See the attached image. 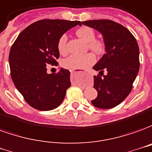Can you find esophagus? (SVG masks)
I'll use <instances>...</instances> for the list:
<instances>
[{"label": "esophagus", "instance_id": "esophagus-1", "mask_svg": "<svg viewBox=\"0 0 152 152\" xmlns=\"http://www.w3.org/2000/svg\"><path fill=\"white\" fill-rule=\"evenodd\" d=\"M74 73H75V72H74V71H73V72H72L71 74H74Z\"/></svg>", "mask_w": 152, "mask_h": 152}]
</instances>
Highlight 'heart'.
<instances>
[{"mask_svg": "<svg viewBox=\"0 0 152 152\" xmlns=\"http://www.w3.org/2000/svg\"><path fill=\"white\" fill-rule=\"evenodd\" d=\"M77 36L79 37L86 42H88V47L91 50L96 54H102L105 51L104 43L96 40V35L92 28L89 27H82L76 31ZM68 37L66 34L61 35L57 42V49L61 54H65L67 50L66 43H67ZM96 62V57L91 53L85 55H71L65 58L62 61V65L68 69H86L88 66H91Z\"/></svg>", "mask_w": 152, "mask_h": 152, "instance_id": "obj_1", "label": "heart"}]
</instances>
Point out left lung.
I'll list each match as a JSON object with an SVG mask.
<instances>
[{
    "instance_id": "8db88e82",
    "label": "left lung",
    "mask_w": 152,
    "mask_h": 152,
    "mask_svg": "<svg viewBox=\"0 0 152 152\" xmlns=\"http://www.w3.org/2000/svg\"><path fill=\"white\" fill-rule=\"evenodd\" d=\"M81 23L97 30L105 43V53L93 66L100 76H94L93 87L97 96L91 104L100 109L115 107L129 96L139 70L137 42L129 30L112 20H88ZM104 70L107 72L105 75Z\"/></svg>"
}]
</instances>
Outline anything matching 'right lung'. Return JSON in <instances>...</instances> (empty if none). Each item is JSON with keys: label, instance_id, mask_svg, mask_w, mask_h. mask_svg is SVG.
Listing matches in <instances>:
<instances>
[{"label": "right lung", "instance_id": "obj_1", "mask_svg": "<svg viewBox=\"0 0 152 152\" xmlns=\"http://www.w3.org/2000/svg\"><path fill=\"white\" fill-rule=\"evenodd\" d=\"M80 21L42 19L20 33L10 48V74L17 90L27 103L39 110H50L61 105L70 87V72L61 68L47 74V64H56L60 57L58 40Z\"/></svg>", "mask_w": 152, "mask_h": 152}]
</instances>
